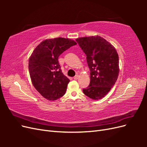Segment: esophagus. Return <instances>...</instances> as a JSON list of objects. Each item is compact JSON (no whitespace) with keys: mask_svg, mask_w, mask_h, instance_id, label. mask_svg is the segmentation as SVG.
I'll list each match as a JSON object with an SVG mask.
<instances>
[{"mask_svg":"<svg viewBox=\"0 0 147 147\" xmlns=\"http://www.w3.org/2000/svg\"><path fill=\"white\" fill-rule=\"evenodd\" d=\"M74 80H77V79H78V75H75V76L74 77Z\"/></svg>","mask_w":147,"mask_h":147,"instance_id":"34e87169","label":"esophagus"}]
</instances>
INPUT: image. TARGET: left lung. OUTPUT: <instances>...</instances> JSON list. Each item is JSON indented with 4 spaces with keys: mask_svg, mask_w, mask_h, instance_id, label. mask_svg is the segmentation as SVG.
I'll list each match as a JSON object with an SVG mask.
<instances>
[{
    "mask_svg": "<svg viewBox=\"0 0 147 147\" xmlns=\"http://www.w3.org/2000/svg\"><path fill=\"white\" fill-rule=\"evenodd\" d=\"M86 56L90 70V84L83 92L94 100L104 97L117 82L119 57L115 48L99 35L76 39Z\"/></svg>",
    "mask_w": 147,
    "mask_h": 147,
    "instance_id": "8db88e82",
    "label": "left lung"
}]
</instances>
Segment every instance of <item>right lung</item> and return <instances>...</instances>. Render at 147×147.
<instances>
[{"label":"right lung","mask_w":147,"mask_h":147,"mask_svg":"<svg viewBox=\"0 0 147 147\" xmlns=\"http://www.w3.org/2000/svg\"><path fill=\"white\" fill-rule=\"evenodd\" d=\"M75 45L77 43L69 38L47 39L34 49L29 57L31 82L36 90L48 100H55L65 94L70 80L62 72L58 57Z\"/></svg>","instance_id":"1"}]
</instances>
